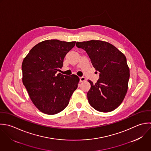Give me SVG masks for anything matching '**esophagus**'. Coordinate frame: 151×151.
<instances>
[{"mask_svg":"<svg viewBox=\"0 0 151 151\" xmlns=\"http://www.w3.org/2000/svg\"><path fill=\"white\" fill-rule=\"evenodd\" d=\"M79 79H80V82H84L86 81V79L84 76H82V77H80L79 78Z\"/></svg>","mask_w":151,"mask_h":151,"instance_id":"esophagus-1","label":"esophagus"}]
</instances>
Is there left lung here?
Here are the masks:
<instances>
[{
    "mask_svg": "<svg viewBox=\"0 0 151 151\" xmlns=\"http://www.w3.org/2000/svg\"><path fill=\"white\" fill-rule=\"evenodd\" d=\"M76 46L86 51L91 63L99 72V79L87 93L91 106L98 111L109 112L122 102L128 90L129 69L125 56L112 44L91 40L76 42Z\"/></svg>",
    "mask_w": 151,
    "mask_h": 151,
    "instance_id": "8db88e82",
    "label": "left lung"
}]
</instances>
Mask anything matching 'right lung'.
Masks as SVG:
<instances>
[{"label":"right lung","instance_id":"right-lung-1","mask_svg":"<svg viewBox=\"0 0 151 151\" xmlns=\"http://www.w3.org/2000/svg\"><path fill=\"white\" fill-rule=\"evenodd\" d=\"M75 43L46 40L35 45L23 59V83L33 104L44 114L63 111L78 88L79 78L76 75L57 74Z\"/></svg>","mask_w":151,"mask_h":151}]
</instances>
